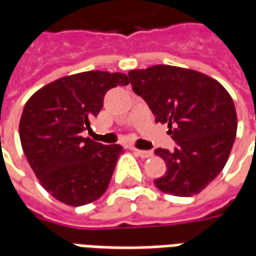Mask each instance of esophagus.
I'll return each mask as SVG.
<instances>
[{"instance_id":"esophagus-1","label":"esophagus","mask_w":256,"mask_h":256,"mask_svg":"<svg viewBox=\"0 0 256 256\" xmlns=\"http://www.w3.org/2000/svg\"><path fill=\"white\" fill-rule=\"evenodd\" d=\"M134 154L137 156H140V158H142V159H148V158H150V156L154 155V152H150V150H136L134 148Z\"/></svg>"}]
</instances>
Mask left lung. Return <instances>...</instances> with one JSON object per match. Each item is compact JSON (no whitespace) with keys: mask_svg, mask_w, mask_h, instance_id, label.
I'll list each match as a JSON object with an SVG mask.
<instances>
[{"mask_svg":"<svg viewBox=\"0 0 256 256\" xmlns=\"http://www.w3.org/2000/svg\"><path fill=\"white\" fill-rule=\"evenodd\" d=\"M133 90L167 123L176 150H155L167 172L156 188L174 196L198 194L225 167L236 138L237 115L230 94L216 80L194 70L152 66L128 71Z\"/></svg>","mask_w":256,"mask_h":256,"instance_id":"8db88e82","label":"left lung"}]
</instances>
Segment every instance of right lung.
I'll list each match as a JSON object with an SVG mask.
<instances>
[{
	"instance_id": "add662e5",
	"label": "right lung",
	"mask_w": 256,
	"mask_h": 256,
	"mask_svg": "<svg viewBox=\"0 0 256 256\" xmlns=\"http://www.w3.org/2000/svg\"><path fill=\"white\" fill-rule=\"evenodd\" d=\"M128 84L126 74L86 71L56 79L27 100L19 123L22 148L40 184L56 200L79 207L106 190L123 148L80 133L101 111L106 90Z\"/></svg>"
}]
</instances>
